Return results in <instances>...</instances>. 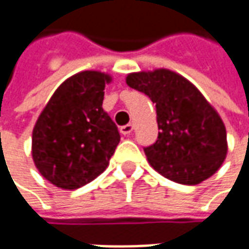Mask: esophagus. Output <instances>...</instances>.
Listing matches in <instances>:
<instances>
[{"instance_id": "34e87169", "label": "esophagus", "mask_w": 249, "mask_h": 249, "mask_svg": "<svg viewBox=\"0 0 249 249\" xmlns=\"http://www.w3.org/2000/svg\"><path fill=\"white\" fill-rule=\"evenodd\" d=\"M133 129H134V126H133L131 123H129V124H126V126H122V127H120V133H122L123 136H129V134H131Z\"/></svg>"}]
</instances>
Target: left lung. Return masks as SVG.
Returning <instances> with one entry per match:
<instances>
[{
  "label": "left lung",
  "instance_id": "8db88e82",
  "mask_svg": "<svg viewBox=\"0 0 249 249\" xmlns=\"http://www.w3.org/2000/svg\"><path fill=\"white\" fill-rule=\"evenodd\" d=\"M126 83L148 95L157 108L158 140L144 148L149 165L188 186L216 173L227 154L226 127L196 86L167 69L130 73Z\"/></svg>",
  "mask_w": 249,
  "mask_h": 249
}]
</instances>
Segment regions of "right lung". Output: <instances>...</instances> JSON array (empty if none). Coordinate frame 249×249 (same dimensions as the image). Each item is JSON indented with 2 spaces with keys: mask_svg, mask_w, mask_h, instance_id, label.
<instances>
[{
  "mask_svg": "<svg viewBox=\"0 0 249 249\" xmlns=\"http://www.w3.org/2000/svg\"><path fill=\"white\" fill-rule=\"evenodd\" d=\"M110 76L86 71L56 89L36 122L32 155L36 167L53 186L76 190L107 169L120 141L110 116L102 109Z\"/></svg>",
  "mask_w": 249,
  "mask_h": 249,
  "instance_id": "right-lung-1",
  "label": "right lung"
}]
</instances>
